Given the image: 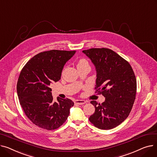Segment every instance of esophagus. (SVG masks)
Masks as SVG:
<instances>
[{
    "label": "esophagus",
    "mask_w": 157,
    "mask_h": 157,
    "mask_svg": "<svg viewBox=\"0 0 157 157\" xmlns=\"http://www.w3.org/2000/svg\"><path fill=\"white\" fill-rule=\"evenodd\" d=\"M85 103H86V101H83V100H76L75 101H74V104H79V105H83Z\"/></svg>",
    "instance_id": "34e87169"
}]
</instances>
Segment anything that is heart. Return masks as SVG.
Returning <instances> with one entry per match:
<instances>
[{"mask_svg":"<svg viewBox=\"0 0 157 157\" xmlns=\"http://www.w3.org/2000/svg\"><path fill=\"white\" fill-rule=\"evenodd\" d=\"M85 64H88V61H87L86 59H80V60L78 61V66H79V65H85Z\"/></svg>","mask_w":157,"mask_h":157,"instance_id":"1","label":"heart"}]
</instances>
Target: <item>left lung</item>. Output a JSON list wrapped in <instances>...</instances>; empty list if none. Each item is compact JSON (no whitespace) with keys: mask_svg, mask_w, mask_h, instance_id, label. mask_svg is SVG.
<instances>
[{"mask_svg":"<svg viewBox=\"0 0 157 157\" xmlns=\"http://www.w3.org/2000/svg\"><path fill=\"white\" fill-rule=\"evenodd\" d=\"M83 53L95 66V93L105 98L102 104L90 102L95 110L89 120L98 128H113L128 117L132 109L137 90L134 71L126 60L110 49L91 48Z\"/></svg>","mask_w":157,"mask_h":157,"instance_id":"8db88e82","label":"left lung"}]
</instances>
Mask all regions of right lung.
I'll return each instance as SVG.
<instances>
[{"label": "right lung", "mask_w": 157, "mask_h": 157, "mask_svg": "<svg viewBox=\"0 0 157 157\" xmlns=\"http://www.w3.org/2000/svg\"><path fill=\"white\" fill-rule=\"evenodd\" d=\"M75 53L56 49L41 52L21 71L16 86L20 104L34 125L52 130L67 120L74 102L67 98L54 102L49 86L60 79L64 65Z\"/></svg>", "instance_id": "right-lung-1"}]
</instances>
